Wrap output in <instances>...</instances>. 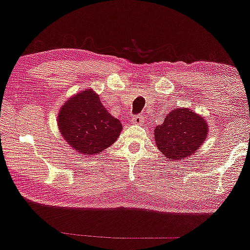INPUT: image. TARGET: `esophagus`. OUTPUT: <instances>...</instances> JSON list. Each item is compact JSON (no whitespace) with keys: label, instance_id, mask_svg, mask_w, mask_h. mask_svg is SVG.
<instances>
[{"label":"esophagus","instance_id":"1","mask_svg":"<svg viewBox=\"0 0 250 250\" xmlns=\"http://www.w3.org/2000/svg\"><path fill=\"white\" fill-rule=\"evenodd\" d=\"M131 122L135 125H143L144 123V118L142 115H135L131 118Z\"/></svg>","mask_w":250,"mask_h":250}]
</instances>
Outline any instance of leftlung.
Returning a JSON list of instances; mask_svg holds the SVG:
<instances>
[{
	"label": "left lung",
	"instance_id": "obj_1",
	"mask_svg": "<svg viewBox=\"0 0 250 250\" xmlns=\"http://www.w3.org/2000/svg\"><path fill=\"white\" fill-rule=\"evenodd\" d=\"M209 127L206 119L192 109L177 107L154 129L156 147L168 161H183L204 144Z\"/></svg>",
	"mask_w": 250,
	"mask_h": 250
}]
</instances>
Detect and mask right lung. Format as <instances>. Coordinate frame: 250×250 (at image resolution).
I'll use <instances>...</instances> for the list:
<instances>
[{"instance_id": "right-lung-1", "label": "right lung", "mask_w": 250, "mask_h": 250, "mask_svg": "<svg viewBox=\"0 0 250 250\" xmlns=\"http://www.w3.org/2000/svg\"><path fill=\"white\" fill-rule=\"evenodd\" d=\"M59 131L82 155L101 154L118 139L122 125L106 111L92 89L73 95L59 109Z\"/></svg>"}]
</instances>
